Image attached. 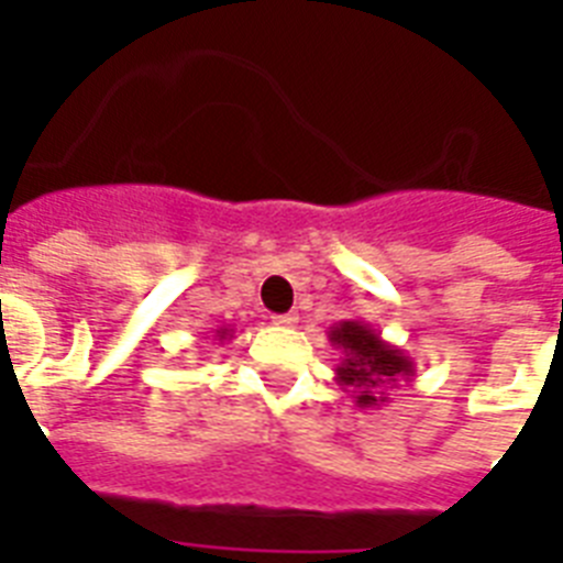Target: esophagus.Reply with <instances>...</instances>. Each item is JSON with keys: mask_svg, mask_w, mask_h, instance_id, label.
<instances>
[{"mask_svg": "<svg viewBox=\"0 0 563 563\" xmlns=\"http://www.w3.org/2000/svg\"><path fill=\"white\" fill-rule=\"evenodd\" d=\"M273 324H278V327H296L298 324V316H296V312H282V316H273Z\"/></svg>", "mask_w": 563, "mask_h": 563, "instance_id": "esophagus-1", "label": "esophagus"}]
</instances>
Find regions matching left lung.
<instances>
[{"label": "left lung", "instance_id": "8db88e82", "mask_svg": "<svg viewBox=\"0 0 563 563\" xmlns=\"http://www.w3.org/2000/svg\"><path fill=\"white\" fill-rule=\"evenodd\" d=\"M327 338L343 355L335 366V383L352 391L357 409H380L389 402V389L415 377V361L400 346L383 341L366 321H341L330 327Z\"/></svg>", "mask_w": 563, "mask_h": 563}]
</instances>
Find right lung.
I'll return each instance as SVG.
<instances>
[{
    "label": "right lung",
    "mask_w": 563,
    "mask_h": 563,
    "mask_svg": "<svg viewBox=\"0 0 563 563\" xmlns=\"http://www.w3.org/2000/svg\"><path fill=\"white\" fill-rule=\"evenodd\" d=\"M231 338H233V330H231V327H220V330H217V335H213V341H231Z\"/></svg>",
    "instance_id": "add662e5"
}]
</instances>
